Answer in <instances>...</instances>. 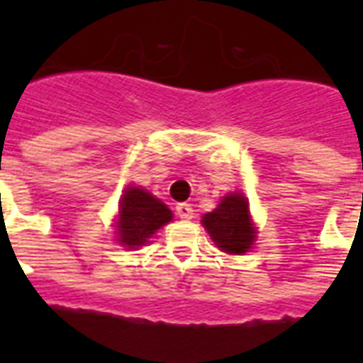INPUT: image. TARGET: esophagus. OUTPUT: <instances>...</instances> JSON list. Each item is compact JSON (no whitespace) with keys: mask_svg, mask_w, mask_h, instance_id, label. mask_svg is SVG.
Listing matches in <instances>:
<instances>
[{"mask_svg":"<svg viewBox=\"0 0 363 363\" xmlns=\"http://www.w3.org/2000/svg\"><path fill=\"white\" fill-rule=\"evenodd\" d=\"M175 209H177V216H179V218H182V220H192V218H194L192 205L179 203Z\"/></svg>","mask_w":363,"mask_h":363,"instance_id":"obj_1","label":"esophagus"}]
</instances>
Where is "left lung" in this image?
<instances>
[{
    "mask_svg": "<svg viewBox=\"0 0 363 363\" xmlns=\"http://www.w3.org/2000/svg\"><path fill=\"white\" fill-rule=\"evenodd\" d=\"M201 224L222 252L245 254L256 241L248 199L239 192L224 196L218 207L201 218Z\"/></svg>",
    "mask_w": 363,
    "mask_h": 363,
    "instance_id": "left-lung-1",
    "label": "left lung"
}]
</instances>
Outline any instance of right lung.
Returning a JSON list of instances; mask_svg holds the SVG:
<instances>
[{"label":"right lung","instance_id":"right-lung-1","mask_svg":"<svg viewBox=\"0 0 363 363\" xmlns=\"http://www.w3.org/2000/svg\"><path fill=\"white\" fill-rule=\"evenodd\" d=\"M171 220L173 213L167 209V205L154 198L145 188L128 186L118 205L116 241L125 248L143 247L160 228Z\"/></svg>","mask_w":363,"mask_h":363}]
</instances>
